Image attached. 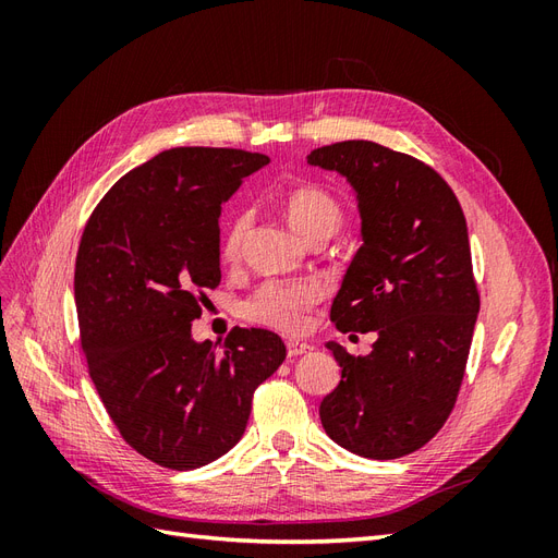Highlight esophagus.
Wrapping results in <instances>:
<instances>
[{"instance_id":"esophagus-1","label":"esophagus","mask_w":558,"mask_h":558,"mask_svg":"<svg viewBox=\"0 0 558 558\" xmlns=\"http://www.w3.org/2000/svg\"><path fill=\"white\" fill-rule=\"evenodd\" d=\"M286 351H289V359H298V356H302V353H310L312 347L307 342L289 340V342H286Z\"/></svg>"}]
</instances>
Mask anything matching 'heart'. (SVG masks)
<instances>
[{"mask_svg": "<svg viewBox=\"0 0 558 558\" xmlns=\"http://www.w3.org/2000/svg\"><path fill=\"white\" fill-rule=\"evenodd\" d=\"M283 211L293 230L307 242L316 238H332L344 221V209L332 193L320 185H298L283 197ZM251 228V211L240 209L232 214L221 238L223 260H238L242 244ZM324 300L318 281H265L248 295L242 305V316L251 324H260L279 332H302L310 324L312 310Z\"/></svg>", "mask_w": 558, "mask_h": 558, "instance_id": "obj_1", "label": "heart"}]
</instances>
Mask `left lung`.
I'll return each instance as SVG.
<instances>
[{
  "label": "left lung",
  "instance_id": "1",
  "mask_svg": "<svg viewBox=\"0 0 558 558\" xmlns=\"http://www.w3.org/2000/svg\"><path fill=\"white\" fill-rule=\"evenodd\" d=\"M307 162L342 174L361 211L363 246L330 320L377 332L367 356L326 344L342 379L320 402V424L365 459H400L445 426L465 375L480 312L465 216L433 167L381 144L337 142Z\"/></svg>",
  "mask_w": 558,
  "mask_h": 558
}]
</instances>
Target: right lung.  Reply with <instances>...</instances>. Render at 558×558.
<instances>
[{
  "label": "right lung",
  "instance_id": "1",
  "mask_svg": "<svg viewBox=\"0 0 558 558\" xmlns=\"http://www.w3.org/2000/svg\"><path fill=\"white\" fill-rule=\"evenodd\" d=\"M267 162L162 150L118 179L83 230L74 300L90 379L123 440L162 468L195 470L238 445L253 391L286 359L272 330L232 328L223 351L191 332L221 283V205Z\"/></svg>",
  "mask_w": 558,
  "mask_h": 558
}]
</instances>
